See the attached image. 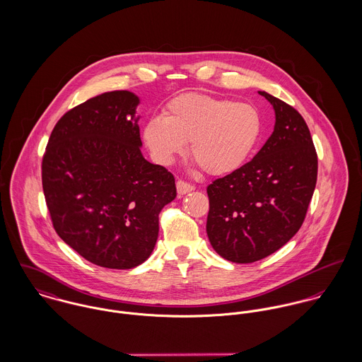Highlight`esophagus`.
<instances>
[{
  "mask_svg": "<svg viewBox=\"0 0 362 362\" xmlns=\"http://www.w3.org/2000/svg\"><path fill=\"white\" fill-rule=\"evenodd\" d=\"M175 185H177L178 195H185V194H189V192H192L195 189L194 185H191V184H188L185 181H181V180H178Z\"/></svg>",
  "mask_w": 362,
  "mask_h": 362,
  "instance_id": "1",
  "label": "esophagus"
}]
</instances>
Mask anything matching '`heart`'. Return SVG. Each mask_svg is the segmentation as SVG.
I'll use <instances>...</instances> for the list:
<instances>
[{
    "mask_svg": "<svg viewBox=\"0 0 362 362\" xmlns=\"http://www.w3.org/2000/svg\"><path fill=\"white\" fill-rule=\"evenodd\" d=\"M260 135L262 119L254 105L202 93L173 99L163 117L148 119L142 131L158 164H173L189 142L191 157L214 177L240 170L255 153Z\"/></svg>",
    "mask_w": 362,
    "mask_h": 362,
    "instance_id": "1",
    "label": "heart"
}]
</instances>
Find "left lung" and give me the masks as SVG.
<instances>
[{
	"mask_svg": "<svg viewBox=\"0 0 362 362\" xmlns=\"http://www.w3.org/2000/svg\"><path fill=\"white\" fill-rule=\"evenodd\" d=\"M258 93L274 110L272 135L251 161L207 187L209 241L221 258L235 263L266 258L297 234L317 175V156L301 114Z\"/></svg>",
	"mask_w": 362,
	"mask_h": 362,
	"instance_id": "obj_1",
	"label": "left lung"
}]
</instances>
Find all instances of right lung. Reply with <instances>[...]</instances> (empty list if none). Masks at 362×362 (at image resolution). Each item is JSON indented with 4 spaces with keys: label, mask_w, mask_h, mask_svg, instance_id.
Listing matches in <instances>:
<instances>
[{
    "label": "right lung",
    "mask_w": 362,
    "mask_h": 362,
    "mask_svg": "<svg viewBox=\"0 0 362 362\" xmlns=\"http://www.w3.org/2000/svg\"><path fill=\"white\" fill-rule=\"evenodd\" d=\"M139 98L105 92L65 112L42 164L45 198L61 240L107 269L151 257L158 213L177 197L171 173L148 161L139 135Z\"/></svg>",
    "instance_id": "right-lung-1"
}]
</instances>
